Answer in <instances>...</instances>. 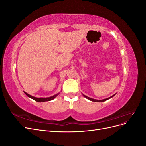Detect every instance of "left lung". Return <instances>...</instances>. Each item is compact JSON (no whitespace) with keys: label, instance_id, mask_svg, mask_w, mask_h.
I'll use <instances>...</instances> for the list:
<instances>
[{"label":"left lung","instance_id":"left-lung-1","mask_svg":"<svg viewBox=\"0 0 146 146\" xmlns=\"http://www.w3.org/2000/svg\"><path fill=\"white\" fill-rule=\"evenodd\" d=\"M115 95V94H114ZM114 95H113V96H112L111 97H110V98H107V99H103V100H96V99H92V98H89V97H87V96H85V95H83L86 98H87L88 99H89V100H91V101H93V102H104V101H105V100H108V99H110V98H111L112 97H113Z\"/></svg>","mask_w":146,"mask_h":146}]
</instances>
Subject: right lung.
I'll use <instances>...</instances> for the list:
<instances>
[{"label": "right lung", "instance_id": "right-lung-1", "mask_svg": "<svg viewBox=\"0 0 146 146\" xmlns=\"http://www.w3.org/2000/svg\"><path fill=\"white\" fill-rule=\"evenodd\" d=\"M24 93H25L26 95H27L28 97H29V98H32V99L35 100V101L38 102H46V101H49V100H52L54 99L55 98V97H56L57 95H58V94H59V93H58V94H55V95L53 96L49 97V98H35V97H33V96H31V95H29V94H27V92H24Z\"/></svg>", "mask_w": 146, "mask_h": 146}]
</instances>
